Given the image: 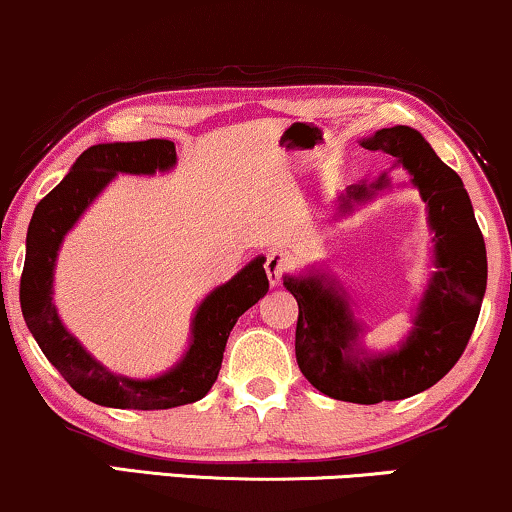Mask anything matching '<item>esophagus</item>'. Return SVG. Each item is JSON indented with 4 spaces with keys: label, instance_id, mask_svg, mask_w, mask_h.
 <instances>
[{
    "label": "esophagus",
    "instance_id": "esophagus-1",
    "mask_svg": "<svg viewBox=\"0 0 512 512\" xmlns=\"http://www.w3.org/2000/svg\"><path fill=\"white\" fill-rule=\"evenodd\" d=\"M290 269H293V260H290L286 252H281V250L269 252V257H267V276H269L271 286H281L283 278L290 274Z\"/></svg>",
    "mask_w": 512,
    "mask_h": 512
}]
</instances>
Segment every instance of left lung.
Segmentation results:
<instances>
[{"label":"left lung","instance_id":"1","mask_svg":"<svg viewBox=\"0 0 512 512\" xmlns=\"http://www.w3.org/2000/svg\"><path fill=\"white\" fill-rule=\"evenodd\" d=\"M359 144L390 155L392 167H404L428 210L432 271L409 333L385 352L368 349L366 326L331 271L321 267L288 274L283 286L300 307L295 357L304 378L333 399L380 404L428 390L461 359L487 290V248L461 177L439 160L418 129L385 127ZM390 186L387 174L347 186L335 200V215H352Z\"/></svg>","mask_w":512,"mask_h":512}]
</instances>
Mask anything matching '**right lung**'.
Returning <instances> with one entry per match:
<instances>
[{"instance_id": "1", "label": "right lung", "mask_w": 512, "mask_h": 512, "mask_svg": "<svg viewBox=\"0 0 512 512\" xmlns=\"http://www.w3.org/2000/svg\"><path fill=\"white\" fill-rule=\"evenodd\" d=\"M177 165V148L167 139L113 141L87 148L54 191L32 212L25 238L21 309L32 338L77 394L111 409H174L203 399L222 368L224 347L238 316L267 295V257L257 255L234 278L212 288L191 319L189 347L177 364L153 378H129L108 371L63 326L54 304L58 250L68 231L92 208L118 174L153 177Z\"/></svg>"}]
</instances>
